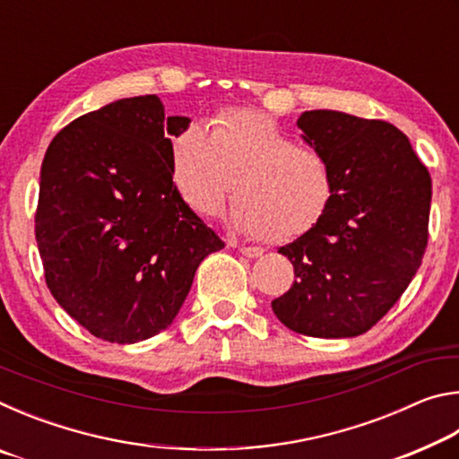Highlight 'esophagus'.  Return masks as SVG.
Here are the masks:
<instances>
[{"instance_id":"obj_1","label":"esophagus","mask_w":459,"mask_h":459,"mask_svg":"<svg viewBox=\"0 0 459 459\" xmlns=\"http://www.w3.org/2000/svg\"><path fill=\"white\" fill-rule=\"evenodd\" d=\"M238 251L243 253L245 257H248V259H257V257H261V255H263V248L261 247H245V245H240Z\"/></svg>"}]
</instances>
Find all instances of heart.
<instances>
[{"mask_svg":"<svg viewBox=\"0 0 459 459\" xmlns=\"http://www.w3.org/2000/svg\"><path fill=\"white\" fill-rule=\"evenodd\" d=\"M172 182L194 212L216 216L235 190L230 227L265 240L298 238L330 211V161L267 115L232 108L204 127L188 126L172 143ZM238 188H234V184Z\"/></svg>","mask_w":459,"mask_h":459,"instance_id":"obj_1","label":"heart"}]
</instances>
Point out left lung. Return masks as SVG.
<instances>
[{"label":"left lung","mask_w":459,"mask_h":459,"mask_svg":"<svg viewBox=\"0 0 459 459\" xmlns=\"http://www.w3.org/2000/svg\"><path fill=\"white\" fill-rule=\"evenodd\" d=\"M298 127L330 161L336 192L317 227L279 248L295 281L271 307L304 336L354 338L397 304L421 265L431 176L386 121L317 108Z\"/></svg>","instance_id":"8db88e82"}]
</instances>
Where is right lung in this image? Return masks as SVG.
Returning <instances> with one entry per match:
<instances>
[{"label":"right lung","mask_w":459,"mask_h":459,"mask_svg":"<svg viewBox=\"0 0 459 459\" xmlns=\"http://www.w3.org/2000/svg\"><path fill=\"white\" fill-rule=\"evenodd\" d=\"M155 95L113 100L46 150L36 240L46 285L92 336L134 344L166 330L202 261L224 247L172 182V135Z\"/></svg>","instance_id":"right-lung-1"}]
</instances>
